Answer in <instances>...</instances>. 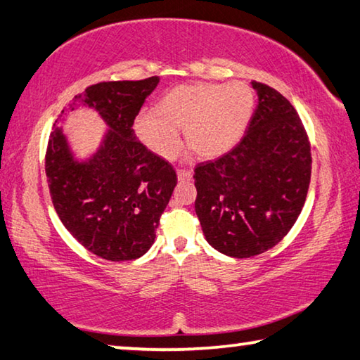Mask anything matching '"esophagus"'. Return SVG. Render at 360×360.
Segmentation results:
<instances>
[{
    "mask_svg": "<svg viewBox=\"0 0 360 360\" xmlns=\"http://www.w3.org/2000/svg\"><path fill=\"white\" fill-rule=\"evenodd\" d=\"M192 173L187 172V169H178V179L179 181H191Z\"/></svg>",
    "mask_w": 360,
    "mask_h": 360,
    "instance_id": "1",
    "label": "esophagus"
}]
</instances>
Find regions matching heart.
Masks as SVG:
<instances>
[{
	"label": "heart",
	"instance_id": "1",
	"mask_svg": "<svg viewBox=\"0 0 360 360\" xmlns=\"http://www.w3.org/2000/svg\"><path fill=\"white\" fill-rule=\"evenodd\" d=\"M255 96L251 85L195 82L178 85L135 120V133L155 155L172 158L187 144L200 157L216 158L238 144L252 117Z\"/></svg>",
	"mask_w": 360,
	"mask_h": 360
}]
</instances>
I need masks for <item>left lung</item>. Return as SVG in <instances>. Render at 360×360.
<instances>
[{"label": "left lung", "mask_w": 360, "mask_h": 360, "mask_svg": "<svg viewBox=\"0 0 360 360\" xmlns=\"http://www.w3.org/2000/svg\"><path fill=\"white\" fill-rule=\"evenodd\" d=\"M259 105L246 135L214 162L195 168V212L206 241L246 259L281 241L300 216L311 178L307 131L294 106L252 81Z\"/></svg>", "instance_id": "left-lung-1"}]
</instances>
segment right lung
<instances>
[{
    "label": "right lung",
    "mask_w": 360,
    "mask_h": 360,
    "mask_svg": "<svg viewBox=\"0 0 360 360\" xmlns=\"http://www.w3.org/2000/svg\"><path fill=\"white\" fill-rule=\"evenodd\" d=\"M158 82L157 76L100 82L72 98L71 111L92 109L108 127L92 154L79 157L63 127L53 125L49 138L46 176L53 208L65 229L101 259L135 260L148 252L178 184L173 167L148 150L133 130Z\"/></svg>",
    "instance_id": "obj_1"
}]
</instances>
